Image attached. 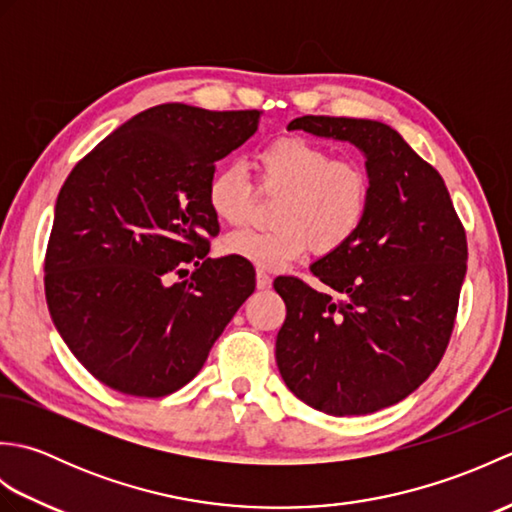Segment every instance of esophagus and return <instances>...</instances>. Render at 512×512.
<instances>
[{"label": "esophagus", "mask_w": 512, "mask_h": 512, "mask_svg": "<svg viewBox=\"0 0 512 512\" xmlns=\"http://www.w3.org/2000/svg\"><path fill=\"white\" fill-rule=\"evenodd\" d=\"M270 284H273V277H270L266 270H257V288L266 290Z\"/></svg>", "instance_id": "34e87169"}]
</instances>
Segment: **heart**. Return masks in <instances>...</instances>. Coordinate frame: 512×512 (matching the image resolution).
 I'll return each instance as SVG.
<instances>
[{"label":"heart","instance_id":"obj_1","mask_svg":"<svg viewBox=\"0 0 512 512\" xmlns=\"http://www.w3.org/2000/svg\"><path fill=\"white\" fill-rule=\"evenodd\" d=\"M257 189L277 193L268 231H235L222 239L224 255L262 270H279L308 248L330 255L361 231L372 202V176L356 158H334L328 147L301 136H281L255 151ZM253 184L235 162H224L206 182V204L217 220H246Z\"/></svg>","mask_w":512,"mask_h":512}]
</instances>
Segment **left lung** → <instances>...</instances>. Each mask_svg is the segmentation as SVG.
Segmentation results:
<instances>
[{
	"mask_svg": "<svg viewBox=\"0 0 512 512\" xmlns=\"http://www.w3.org/2000/svg\"><path fill=\"white\" fill-rule=\"evenodd\" d=\"M288 129L363 151L372 202L350 242L310 266L331 292L277 277L286 303L277 367L288 389L330 416H365L416 391L447 350L466 233L440 173L402 136L367 118L301 116Z\"/></svg>",
	"mask_w": 512,
	"mask_h": 512,
	"instance_id": "obj_1",
	"label": "left lung"
}]
</instances>
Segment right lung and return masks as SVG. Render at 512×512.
Returning <instances> with one entry per match:
<instances>
[{"instance_id": "1", "label": "right lung", "mask_w": 512, "mask_h": 512, "mask_svg": "<svg viewBox=\"0 0 512 512\" xmlns=\"http://www.w3.org/2000/svg\"><path fill=\"white\" fill-rule=\"evenodd\" d=\"M257 110L165 103L101 140L59 191L46 301L61 339L103 385L160 398L200 372L253 295L250 266L211 259L215 162L257 132ZM194 275L169 287L171 274Z\"/></svg>"}]
</instances>
